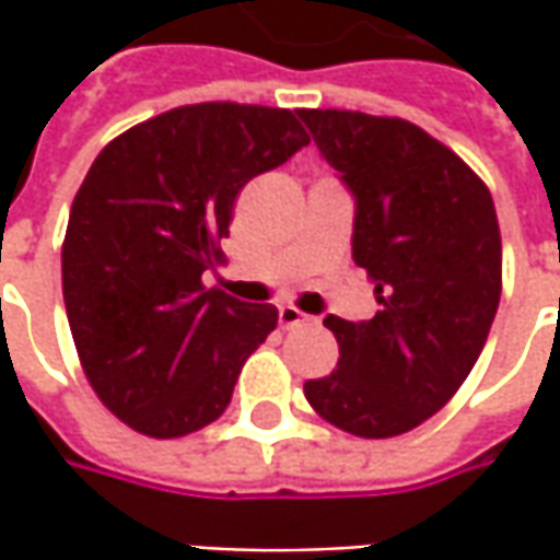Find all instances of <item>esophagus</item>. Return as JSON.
Returning <instances> with one entry per match:
<instances>
[{"label": "esophagus", "instance_id": "34e87169", "mask_svg": "<svg viewBox=\"0 0 560 560\" xmlns=\"http://www.w3.org/2000/svg\"><path fill=\"white\" fill-rule=\"evenodd\" d=\"M280 327H287V330H292V327H305V324H312L314 317H308L305 312H299V308H292V305H283L280 308Z\"/></svg>", "mask_w": 560, "mask_h": 560}]
</instances>
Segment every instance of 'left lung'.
<instances>
[{
  "label": "left lung",
  "instance_id": "obj_1",
  "mask_svg": "<svg viewBox=\"0 0 560 560\" xmlns=\"http://www.w3.org/2000/svg\"><path fill=\"white\" fill-rule=\"evenodd\" d=\"M355 196L352 258L374 280L371 320L327 317L334 374L305 398L334 427L389 440L433 418L483 352L502 295V233L486 184L418 124L299 108Z\"/></svg>",
  "mask_w": 560,
  "mask_h": 560
}]
</instances>
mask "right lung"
I'll use <instances>...</instances> for the list:
<instances>
[{
	"instance_id": "obj_1",
	"label": "right lung",
	"mask_w": 560,
	"mask_h": 560,
	"mask_svg": "<svg viewBox=\"0 0 560 560\" xmlns=\"http://www.w3.org/2000/svg\"><path fill=\"white\" fill-rule=\"evenodd\" d=\"M290 108L199 102L108 142L77 189L61 290L83 374L130 430L177 440L224 415L273 305L208 290L240 189L308 133Z\"/></svg>"
}]
</instances>
